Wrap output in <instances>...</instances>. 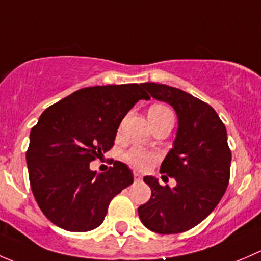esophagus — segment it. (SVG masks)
<instances>
[{
	"instance_id": "obj_1",
	"label": "esophagus",
	"mask_w": 261,
	"mask_h": 261,
	"mask_svg": "<svg viewBox=\"0 0 261 261\" xmlns=\"http://www.w3.org/2000/svg\"><path fill=\"white\" fill-rule=\"evenodd\" d=\"M134 178H135V181H140L141 174L139 172H134Z\"/></svg>"
}]
</instances>
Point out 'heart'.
Here are the masks:
<instances>
[{
  "label": "heart",
  "mask_w": 261,
  "mask_h": 261,
  "mask_svg": "<svg viewBox=\"0 0 261 261\" xmlns=\"http://www.w3.org/2000/svg\"><path fill=\"white\" fill-rule=\"evenodd\" d=\"M166 115H172L171 110L164 106L156 105L153 106V107L149 108L148 112V117H161V116H166ZM153 158V154L146 153V151L140 150V149H133V150L128 151L126 154V161L131 164V166L136 167L139 169H144L146 166L149 164V162L151 161Z\"/></svg>",
  "instance_id": "heart-1"
}]
</instances>
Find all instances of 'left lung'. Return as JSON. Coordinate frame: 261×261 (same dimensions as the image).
<instances>
[{"label":"left lung","instance_id":"obj_1","mask_svg":"<svg viewBox=\"0 0 261 261\" xmlns=\"http://www.w3.org/2000/svg\"><path fill=\"white\" fill-rule=\"evenodd\" d=\"M141 87L151 98L173 107L178 127L161 166V172L176 179V186H161L156 177H144L151 196L138 213L150 231L181 233L203 222L226 192L231 167L226 126L211 106L184 90L155 83Z\"/></svg>","mask_w":261,"mask_h":261}]
</instances>
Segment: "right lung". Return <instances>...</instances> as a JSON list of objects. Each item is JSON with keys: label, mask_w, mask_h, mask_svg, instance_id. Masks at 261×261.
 Here are the masks:
<instances>
[{"label": "right lung", "mask_w": 261, "mask_h": 261, "mask_svg": "<svg viewBox=\"0 0 261 261\" xmlns=\"http://www.w3.org/2000/svg\"><path fill=\"white\" fill-rule=\"evenodd\" d=\"M140 99H150L141 84L84 88L40 115L27 164L35 200L53 224L71 232L97 228L111 200L133 184L122 162L105 173L89 164L112 148L121 121Z\"/></svg>", "instance_id": "right-lung-1"}]
</instances>
